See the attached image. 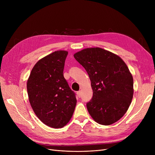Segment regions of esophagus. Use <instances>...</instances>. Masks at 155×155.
I'll return each mask as SVG.
<instances>
[{"instance_id": "esophagus-1", "label": "esophagus", "mask_w": 155, "mask_h": 155, "mask_svg": "<svg viewBox=\"0 0 155 155\" xmlns=\"http://www.w3.org/2000/svg\"><path fill=\"white\" fill-rule=\"evenodd\" d=\"M76 94H77V96H78V97H81V91H78V92H77V93H76Z\"/></svg>"}]
</instances>
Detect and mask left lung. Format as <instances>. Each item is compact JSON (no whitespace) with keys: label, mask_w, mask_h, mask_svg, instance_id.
<instances>
[{"label":"left lung","mask_w":155,"mask_h":155,"mask_svg":"<svg viewBox=\"0 0 155 155\" xmlns=\"http://www.w3.org/2000/svg\"><path fill=\"white\" fill-rule=\"evenodd\" d=\"M74 57L87 72L93 91L87 110L96 122L109 125L122 118L133 100V78L118 55L101 48H87Z\"/></svg>","instance_id":"left-lung-1"}]
</instances>
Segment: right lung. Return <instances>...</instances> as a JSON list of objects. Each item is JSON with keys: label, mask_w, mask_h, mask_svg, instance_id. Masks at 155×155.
<instances>
[{"label": "right lung", "mask_w": 155, "mask_h": 155, "mask_svg": "<svg viewBox=\"0 0 155 155\" xmlns=\"http://www.w3.org/2000/svg\"><path fill=\"white\" fill-rule=\"evenodd\" d=\"M68 51L58 50L45 56L33 67L27 92L33 110L42 122L58 129L71 119L77 100L63 76Z\"/></svg>", "instance_id": "right-lung-1"}]
</instances>
